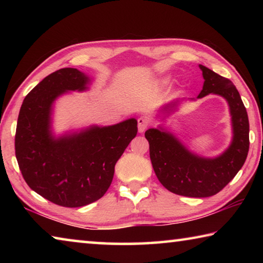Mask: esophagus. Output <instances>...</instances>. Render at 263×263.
I'll list each match as a JSON object with an SVG mask.
<instances>
[{"instance_id":"esophagus-1","label":"esophagus","mask_w":263,"mask_h":263,"mask_svg":"<svg viewBox=\"0 0 263 263\" xmlns=\"http://www.w3.org/2000/svg\"><path fill=\"white\" fill-rule=\"evenodd\" d=\"M148 126H149V121L147 118H145V117L138 118V131H139L140 133L145 132L146 128H147Z\"/></svg>"}]
</instances>
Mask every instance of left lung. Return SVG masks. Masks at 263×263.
Masks as SVG:
<instances>
[{"instance_id": "left-lung-1", "label": "left lung", "mask_w": 263, "mask_h": 263, "mask_svg": "<svg viewBox=\"0 0 263 263\" xmlns=\"http://www.w3.org/2000/svg\"><path fill=\"white\" fill-rule=\"evenodd\" d=\"M204 78L198 99L217 94L228 101L232 116L233 139L219 157H198L185 148L171 132L149 128L145 132L149 144V158L155 175L164 188L186 197H209L224 188L246 161L249 149L248 116L241 97L232 81L199 65ZM180 101L164 105V111L175 110Z\"/></svg>"}]
</instances>
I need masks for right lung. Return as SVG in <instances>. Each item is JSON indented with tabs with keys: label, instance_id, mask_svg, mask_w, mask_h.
Masks as SVG:
<instances>
[{
	"label": "right lung",
	"instance_id": "1",
	"mask_svg": "<svg viewBox=\"0 0 263 263\" xmlns=\"http://www.w3.org/2000/svg\"><path fill=\"white\" fill-rule=\"evenodd\" d=\"M89 78L77 68H61L25 96L15 136V153L24 180L48 201L66 208L96 202L114 179L115 164L137 136L136 119L91 126L55 139L52 104L66 91H83Z\"/></svg>",
	"mask_w": 263,
	"mask_h": 263
}]
</instances>
